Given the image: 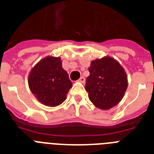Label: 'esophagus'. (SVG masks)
<instances>
[{"instance_id":"34e87169","label":"esophagus","mask_w":154,"mask_h":154,"mask_svg":"<svg viewBox=\"0 0 154 154\" xmlns=\"http://www.w3.org/2000/svg\"><path fill=\"white\" fill-rule=\"evenodd\" d=\"M78 82H81V83H85V78L84 77H80V79L77 81Z\"/></svg>"}]
</instances>
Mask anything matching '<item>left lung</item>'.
<instances>
[{"label": "left lung", "instance_id": "8db88e82", "mask_svg": "<svg viewBox=\"0 0 154 154\" xmlns=\"http://www.w3.org/2000/svg\"><path fill=\"white\" fill-rule=\"evenodd\" d=\"M85 89L94 105L109 109L121 101L128 87L127 75L114 59L106 57L93 60Z\"/></svg>", "mask_w": 154, "mask_h": 154}]
</instances>
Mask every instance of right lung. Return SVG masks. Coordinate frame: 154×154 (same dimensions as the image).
Wrapping results in <instances>:
<instances>
[{
  "label": "right lung",
  "instance_id": "obj_1",
  "mask_svg": "<svg viewBox=\"0 0 154 154\" xmlns=\"http://www.w3.org/2000/svg\"><path fill=\"white\" fill-rule=\"evenodd\" d=\"M30 90L42 104L54 107L66 99L72 87L60 57H47L35 65L29 76Z\"/></svg>",
  "mask_w": 154,
  "mask_h": 154
}]
</instances>
